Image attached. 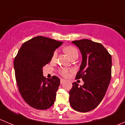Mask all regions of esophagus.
Returning a JSON list of instances; mask_svg holds the SVG:
<instances>
[{"label":"esophagus","instance_id":"1","mask_svg":"<svg viewBox=\"0 0 125 125\" xmlns=\"http://www.w3.org/2000/svg\"><path fill=\"white\" fill-rule=\"evenodd\" d=\"M65 81V80L63 79H60V83H61V84H62V83H64V82Z\"/></svg>","mask_w":125,"mask_h":125}]
</instances>
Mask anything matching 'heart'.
Here are the masks:
<instances>
[{"label":"heart","mask_w":125,"mask_h":125,"mask_svg":"<svg viewBox=\"0 0 125 125\" xmlns=\"http://www.w3.org/2000/svg\"><path fill=\"white\" fill-rule=\"evenodd\" d=\"M64 51L65 52V53L68 55V56H69L70 59H71L73 56H76V55L78 56V51H77V49L74 47V46H67V47H65V48L64 49ZM56 55H57V52L55 51L53 54V56H52V59H53V60H54V59L56 57ZM69 69H66V68H62V69H60V73L61 75H62L63 76H67L68 75V74H69Z\"/></svg>","instance_id":"b5f03b06"}]
</instances>
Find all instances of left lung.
Here are the masks:
<instances>
[{"label": "left lung", "mask_w": 125, "mask_h": 125, "mask_svg": "<svg viewBox=\"0 0 125 125\" xmlns=\"http://www.w3.org/2000/svg\"><path fill=\"white\" fill-rule=\"evenodd\" d=\"M82 62L76 79L82 78L83 85L72 83L69 101L73 109L79 112L90 111L97 107L105 96L111 78L112 58L101 43L88 39L75 40Z\"/></svg>", "instance_id": "8db88e82"}]
</instances>
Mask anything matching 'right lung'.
<instances>
[{
    "instance_id": "obj_1",
    "label": "right lung",
    "mask_w": 125,
    "mask_h": 125,
    "mask_svg": "<svg viewBox=\"0 0 125 125\" xmlns=\"http://www.w3.org/2000/svg\"><path fill=\"white\" fill-rule=\"evenodd\" d=\"M62 43L38 36L23 44L15 58L14 67L19 92L34 108L47 110L55 102L60 80L56 76L51 79L44 77L43 68Z\"/></svg>"
}]
</instances>
